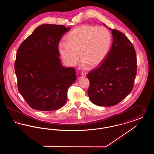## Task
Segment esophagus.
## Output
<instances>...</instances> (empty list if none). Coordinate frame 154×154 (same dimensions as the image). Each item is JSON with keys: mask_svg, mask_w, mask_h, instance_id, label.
Here are the masks:
<instances>
[{"mask_svg": "<svg viewBox=\"0 0 154 154\" xmlns=\"http://www.w3.org/2000/svg\"><path fill=\"white\" fill-rule=\"evenodd\" d=\"M81 75L82 77H86V75H87V73H86V72H82Z\"/></svg>", "mask_w": 154, "mask_h": 154, "instance_id": "1", "label": "esophagus"}]
</instances>
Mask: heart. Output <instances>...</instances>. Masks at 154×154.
Returning a JSON list of instances; mask_svg holds the SVG:
<instances>
[{"instance_id":"obj_1","label":"heart","mask_w":154,"mask_h":154,"mask_svg":"<svg viewBox=\"0 0 154 154\" xmlns=\"http://www.w3.org/2000/svg\"><path fill=\"white\" fill-rule=\"evenodd\" d=\"M66 43H60L58 52L64 63L73 66L80 57L81 66L95 68L99 66L110 51L111 36L104 27L91 25L78 26L65 37Z\"/></svg>"}]
</instances>
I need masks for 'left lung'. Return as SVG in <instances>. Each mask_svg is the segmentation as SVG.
<instances>
[{"label":"left lung","instance_id":"obj_1","mask_svg":"<svg viewBox=\"0 0 154 154\" xmlns=\"http://www.w3.org/2000/svg\"><path fill=\"white\" fill-rule=\"evenodd\" d=\"M109 29L113 36L111 48L102 64L87 75L91 101L105 107L117 104L131 92L137 73L136 55L132 43L120 31Z\"/></svg>","mask_w":154,"mask_h":154}]
</instances>
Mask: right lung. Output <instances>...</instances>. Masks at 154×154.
Instances as JSON below:
<instances>
[{"label": "right lung", "instance_id": "obj_1", "mask_svg": "<svg viewBox=\"0 0 154 154\" xmlns=\"http://www.w3.org/2000/svg\"><path fill=\"white\" fill-rule=\"evenodd\" d=\"M71 28L43 24L20 45L14 69L18 89L35 110H57L66 102L67 91L77 79L75 69L61 64L59 42Z\"/></svg>", "mask_w": 154, "mask_h": 154}]
</instances>
